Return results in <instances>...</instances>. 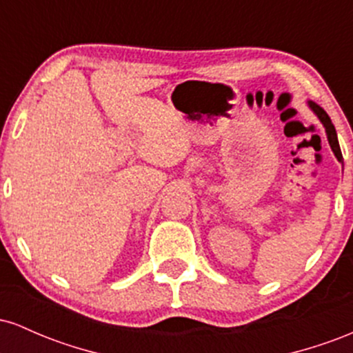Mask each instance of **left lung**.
Returning a JSON list of instances; mask_svg holds the SVG:
<instances>
[{
    "instance_id": "1",
    "label": "left lung",
    "mask_w": 353,
    "mask_h": 353,
    "mask_svg": "<svg viewBox=\"0 0 353 353\" xmlns=\"http://www.w3.org/2000/svg\"><path fill=\"white\" fill-rule=\"evenodd\" d=\"M310 108L314 109V112L319 116V119L322 121L323 128H325V132H327V137H329V143H330L332 151H334V154H335V156H337L339 161H342V152H340L337 132H335V128H334V124H332L329 114H327V112L323 111V109L320 108L317 103H310Z\"/></svg>"
}]
</instances>
